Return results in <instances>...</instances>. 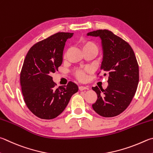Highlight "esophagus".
<instances>
[{
	"instance_id": "esophagus-1",
	"label": "esophagus",
	"mask_w": 153,
	"mask_h": 153,
	"mask_svg": "<svg viewBox=\"0 0 153 153\" xmlns=\"http://www.w3.org/2000/svg\"><path fill=\"white\" fill-rule=\"evenodd\" d=\"M88 88L87 87H85V86H79V90L80 91H83V90H87Z\"/></svg>"
}]
</instances>
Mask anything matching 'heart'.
<instances>
[{
  "label": "heart",
  "mask_w": 153,
  "mask_h": 153,
  "mask_svg": "<svg viewBox=\"0 0 153 153\" xmlns=\"http://www.w3.org/2000/svg\"><path fill=\"white\" fill-rule=\"evenodd\" d=\"M80 48H81L82 51H93L98 53V48L97 45L93 41L89 40H82L79 43ZM91 72V69L89 68H85L84 69H78L74 71V76L79 81H84L86 78V74Z\"/></svg>",
  "instance_id": "1"
}]
</instances>
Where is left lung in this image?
<instances>
[{
    "mask_svg": "<svg viewBox=\"0 0 153 153\" xmlns=\"http://www.w3.org/2000/svg\"><path fill=\"white\" fill-rule=\"evenodd\" d=\"M87 35L101 39L103 60L100 69L104 76H108L106 89L92 87L98 96L92 108L103 117H114L126 109L135 95L139 81L137 58L129 44L110 30L100 29Z\"/></svg>",
    "mask_w": 153,
    "mask_h": 153,
    "instance_id": "8db88e82",
    "label": "left lung"
}]
</instances>
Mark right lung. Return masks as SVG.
Returning a JSON list of instances; mask_svg holds the SVG:
<instances>
[{
	"mask_svg": "<svg viewBox=\"0 0 153 153\" xmlns=\"http://www.w3.org/2000/svg\"><path fill=\"white\" fill-rule=\"evenodd\" d=\"M73 34L59 32L39 41L30 48L24 60L20 76L22 93L27 108L38 118H56L78 91L72 82L55 88L51 76L62 65L65 42Z\"/></svg>",
	"mask_w": 153,
	"mask_h": 153,
	"instance_id": "add662e5",
	"label": "right lung"
}]
</instances>
